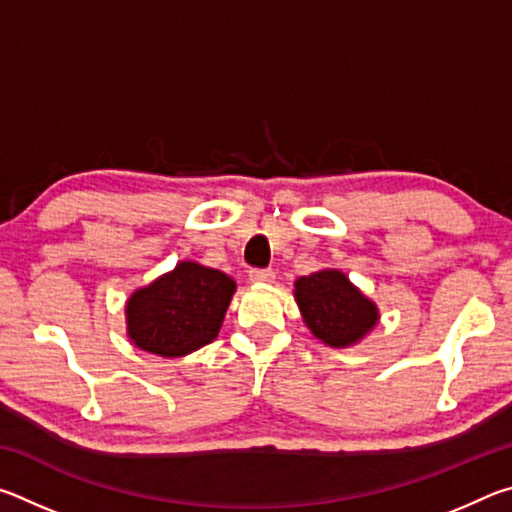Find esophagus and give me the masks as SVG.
<instances>
[{
  "label": "esophagus",
  "mask_w": 512,
  "mask_h": 512,
  "mask_svg": "<svg viewBox=\"0 0 512 512\" xmlns=\"http://www.w3.org/2000/svg\"><path fill=\"white\" fill-rule=\"evenodd\" d=\"M250 282H273L275 280V271L273 268H250L248 271Z\"/></svg>",
  "instance_id": "esophagus-1"
}]
</instances>
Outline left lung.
Wrapping results in <instances>:
<instances>
[{"mask_svg": "<svg viewBox=\"0 0 512 512\" xmlns=\"http://www.w3.org/2000/svg\"><path fill=\"white\" fill-rule=\"evenodd\" d=\"M296 300L316 339L334 348L357 343L379 318L377 307L341 271L300 277Z\"/></svg>", "mask_w": 512, "mask_h": 512, "instance_id": "8db88e82", "label": "left lung"}]
</instances>
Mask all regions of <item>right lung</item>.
Masks as SVG:
<instances>
[{
	"mask_svg": "<svg viewBox=\"0 0 512 512\" xmlns=\"http://www.w3.org/2000/svg\"><path fill=\"white\" fill-rule=\"evenodd\" d=\"M235 282L194 262H180L126 305L128 336L137 348L160 357H183L219 334Z\"/></svg>",
	"mask_w": 512,
	"mask_h": 512,
	"instance_id": "add662e5",
	"label": "right lung"
}]
</instances>
